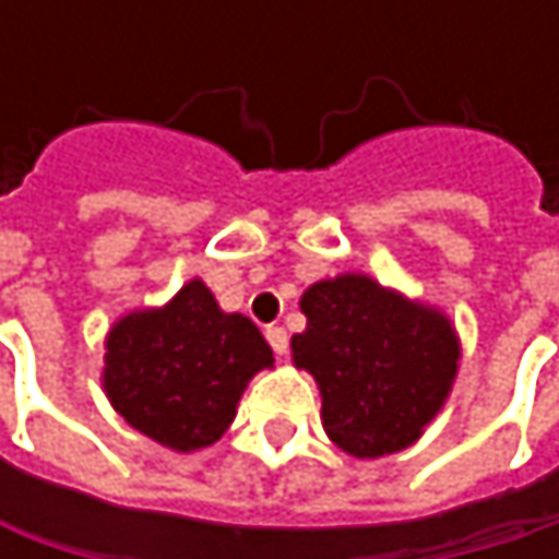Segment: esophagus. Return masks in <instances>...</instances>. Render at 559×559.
I'll use <instances>...</instances> for the list:
<instances>
[{
  "label": "esophagus",
  "mask_w": 559,
  "mask_h": 559,
  "mask_svg": "<svg viewBox=\"0 0 559 559\" xmlns=\"http://www.w3.org/2000/svg\"><path fill=\"white\" fill-rule=\"evenodd\" d=\"M265 340H269V346H272L278 356L287 353V333H284V326H269V330H265Z\"/></svg>",
  "instance_id": "1"
}]
</instances>
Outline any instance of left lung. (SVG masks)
I'll list each match as a JSON object with an SVG mask.
<instances>
[{
    "instance_id": "left-lung-1",
    "label": "left lung",
    "mask_w": 559,
    "mask_h": 559,
    "mask_svg": "<svg viewBox=\"0 0 559 559\" xmlns=\"http://www.w3.org/2000/svg\"><path fill=\"white\" fill-rule=\"evenodd\" d=\"M300 310L307 330L290 336V356L320 389L326 437L356 460L417 443L460 372L450 317L359 272L313 281Z\"/></svg>"
}]
</instances>
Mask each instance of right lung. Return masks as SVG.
Segmentation results:
<instances>
[{"label":"right lung","mask_w":559,"mask_h":559,"mask_svg":"<svg viewBox=\"0 0 559 559\" xmlns=\"http://www.w3.org/2000/svg\"><path fill=\"white\" fill-rule=\"evenodd\" d=\"M275 356L259 326L226 313L190 278L168 304L119 317L106 333L103 391L129 427L174 453L216 443L246 385Z\"/></svg>","instance_id":"add662e5"}]
</instances>
